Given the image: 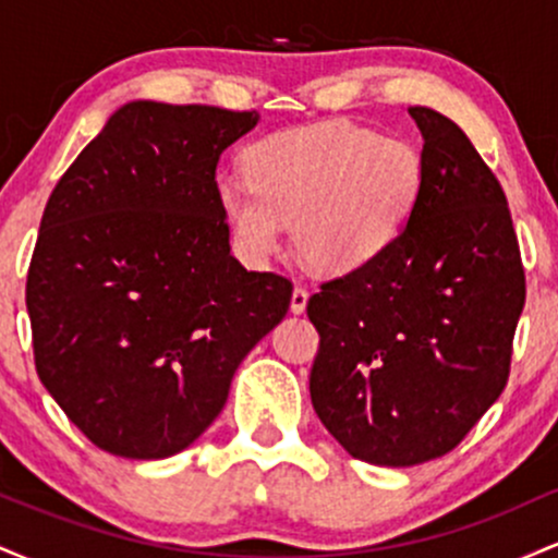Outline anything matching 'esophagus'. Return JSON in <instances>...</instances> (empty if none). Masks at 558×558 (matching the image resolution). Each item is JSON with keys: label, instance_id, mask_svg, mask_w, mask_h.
<instances>
[{"label": "esophagus", "instance_id": "34e87169", "mask_svg": "<svg viewBox=\"0 0 558 558\" xmlns=\"http://www.w3.org/2000/svg\"><path fill=\"white\" fill-rule=\"evenodd\" d=\"M306 301H310V291H306V288H301V286L293 288V293H291V312H293V315H301V312L306 310Z\"/></svg>", "mask_w": 558, "mask_h": 558}]
</instances>
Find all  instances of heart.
I'll list each match as a JSON object with an SVG mask.
<instances>
[{"label":"heart","mask_w":558,"mask_h":558,"mask_svg":"<svg viewBox=\"0 0 558 558\" xmlns=\"http://www.w3.org/2000/svg\"><path fill=\"white\" fill-rule=\"evenodd\" d=\"M243 172L248 185H217L235 252L262 265L291 226L293 248L319 275H349L380 259L425 189L417 146L343 120L257 141L243 155Z\"/></svg>","instance_id":"b5f03b06"}]
</instances>
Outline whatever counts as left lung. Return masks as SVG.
<instances>
[{"label":"left lung","mask_w":558,"mask_h":558,"mask_svg":"<svg viewBox=\"0 0 558 558\" xmlns=\"http://www.w3.org/2000/svg\"><path fill=\"white\" fill-rule=\"evenodd\" d=\"M425 189L393 246L306 304L310 393L345 451L414 466L462 444L506 386L524 270L504 189L464 131L409 107Z\"/></svg>","instance_id":"left-lung-1"}]
</instances>
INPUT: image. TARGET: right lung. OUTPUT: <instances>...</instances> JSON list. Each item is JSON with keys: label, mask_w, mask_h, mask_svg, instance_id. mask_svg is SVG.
Wrapping results in <instances>:
<instances>
[{"label": "right lung", "mask_w": 558, "mask_h": 558, "mask_svg": "<svg viewBox=\"0 0 558 558\" xmlns=\"http://www.w3.org/2000/svg\"><path fill=\"white\" fill-rule=\"evenodd\" d=\"M259 112L128 101L54 185L25 304L36 373L114 457L168 459L213 425L291 283L230 254L217 162Z\"/></svg>", "instance_id": "right-lung-1"}]
</instances>
